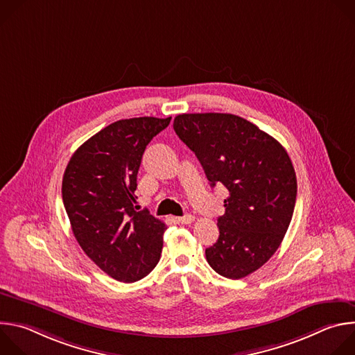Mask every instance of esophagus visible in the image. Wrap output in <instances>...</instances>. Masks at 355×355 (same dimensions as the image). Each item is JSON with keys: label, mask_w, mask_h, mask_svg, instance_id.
Instances as JSON below:
<instances>
[{"label": "esophagus", "mask_w": 355, "mask_h": 355, "mask_svg": "<svg viewBox=\"0 0 355 355\" xmlns=\"http://www.w3.org/2000/svg\"><path fill=\"white\" fill-rule=\"evenodd\" d=\"M195 220V218L192 216V215H184V216H180V218H177V222L178 223H181V225H189V223H192Z\"/></svg>", "instance_id": "1"}]
</instances>
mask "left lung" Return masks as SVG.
Here are the masks:
<instances>
[{"instance_id": "8db88e82", "label": "left lung", "mask_w": 355, "mask_h": 355, "mask_svg": "<svg viewBox=\"0 0 355 355\" xmlns=\"http://www.w3.org/2000/svg\"><path fill=\"white\" fill-rule=\"evenodd\" d=\"M173 126L211 185L229 191L207 260L222 277L244 278L272 257L289 227L297 191L292 162L272 136L232 114H182Z\"/></svg>"}]
</instances>
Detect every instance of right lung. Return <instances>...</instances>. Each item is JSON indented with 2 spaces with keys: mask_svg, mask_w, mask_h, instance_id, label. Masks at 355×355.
I'll list each match as a JSON object with an SVG mask.
<instances>
[{
  "mask_svg": "<svg viewBox=\"0 0 355 355\" xmlns=\"http://www.w3.org/2000/svg\"><path fill=\"white\" fill-rule=\"evenodd\" d=\"M171 118L116 121L83 143L62 184L63 204L85 254L121 282L153 270L162 254L166 225L147 209L136 211L137 171L146 146Z\"/></svg>",
  "mask_w": 355,
  "mask_h": 355,
  "instance_id": "obj_1",
  "label": "right lung"
}]
</instances>
